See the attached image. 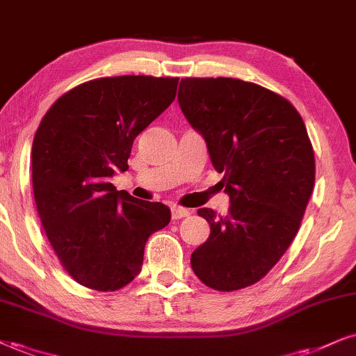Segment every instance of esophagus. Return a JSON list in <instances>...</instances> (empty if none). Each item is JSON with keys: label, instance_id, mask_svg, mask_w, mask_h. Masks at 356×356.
I'll return each instance as SVG.
<instances>
[{"label": "esophagus", "instance_id": "34e87169", "mask_svg": "<svg viewBox=\"0 0 356 356\" xmlns=\"http://www.w3.org/2000/svg\"><path fill=\"white\" fill-rule=\"evenodd\" d=\"M190 216V209L181 208V206H171V218L173 219H181Z\"/></svg>", "mask_w": 356, "mask_h": 356}]
</instances>
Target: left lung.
<instances>
[{
  "label": "left lung",
  "instance_id": "1",
  "mask_svg": "<svg viewBox=\"0 0 356 356\" xmlns=\"http://www.w3.org/2000/svg\"><path fill=\"white\" fill-rule=\"evenodd\" d=\"M178 104L231 201L226 216L198 209L211 232L191 267L214 291H239L264 277L299 231L315 181L312 143L296 107L252 82L181 79Z\"/></svg>",
  "mask_w": 356,
  "mask_h": 356
}]
</instances>
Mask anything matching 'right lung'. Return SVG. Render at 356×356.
<instances>
[{
  "instance_id": "add662e5",
  "label": "right lung",
  "mask_w": 356,
  "mask_h": 356,
  "mask_svg": "<svg viewBox=\"0 0 356 356\" xmlns=\"http://www.w3.org/2000/svg\"><path fill=\"white\" fill-rule=\"evenodd\" d=\"M177 77L94 79L52 104L33 142V191L47 239L81 285L112 292L142 270L145 244L170 222L163 203L117 191L131 145L175 100Z\"/></svg>"
}]
</instances>
